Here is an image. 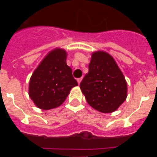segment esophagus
<instances>
[{
    "label": "esophagus",
    "mask_w": 157,
    "mask_h": 157,
    "mask_svg": "<svg viewBox=\"0 0 157 157\" xmlns=\"http://www.w3.org/2000/svg\"><path fill=\"white\" fill-rule=\"evenodd\" d=\"M82 79V78H78L77 81H78V84H80V82H81Z\"/></svg>",
    "instance_id": "obj_1"
}]
</instances>
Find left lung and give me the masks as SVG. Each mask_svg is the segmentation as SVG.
I'll use <instances>...</instances> for the list:
<instances>
[{"mask_svg":"<svg viewBox=\"0 0 157 157\" xmlns=\"http://www.w3.org/2000/svg\"><path fill=\"white\" fill-rule=\"evenodd\" d=\"M80 88L89 105L103 113L115 112L127 99L125 78L114 58L104 51L92 54Z\"/></svg>","mask_w":157,"mask_h":157,"instance_id":"1","label":"left lung"}]
</instances>
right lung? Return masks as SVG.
I'll list each match as a JSON object with an SVG mask.
<instances>
[{
	"label": "right lung",
	"mask_w": 157,
	"mask_h": 157,
	"mask_svg": "<svg viewBox=\"0 0 157 157\" xmlns=\"http://www.w3.org/2000/svg\"><path fill=\"white\" fill-rule=\"evenodd\" d=\"M66 59L64 49L55 48L47 54L32 74L29 96L37 108L43 110L57 108L63 103L71 90L78 86Z\"/></svg>",
	"instance_id": "obj_1"
}]
</instances>
